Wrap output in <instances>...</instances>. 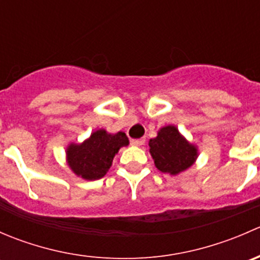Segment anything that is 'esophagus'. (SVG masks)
<instances>
[{
    "label": "esophagus",
    "instance_id": "obj_1",
    "mask_svg": "<svg viewBox=\"0 0 260 260\" xmlns=\"http://www.w3.org/2000/svg\"><path fill=\"white\" fill-rule=\"evenodd\" d=\"M145 142H146L145 138H138V140L131 141V143H132L133 146H142V145H145Z\"/></svg>",
    "mask_w": 260,
    "mask_h": 260
}]
</instances>
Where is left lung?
I'll use <instances>...</instances> for the list:
<instances>
[{"label":"left lung","mask_w":260,"mask_h":260,"mask_svg":"<svg viewBox=\"0 0 260 260\" xmlns=\"http://www.w3.org/2000/svg\"><path fill=\"white\" fill-rule=\"evenodd\" d=\"M148 146L154 166L172 176L190 169L199 157L198 146L188 142L172 124L159 128L156 137L149 140Z\"/></svg>","instance_id":"8db88e82"}]
</instances>
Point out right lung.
Segmentation results:
<instances>
[{
    "label": "right lung",
    "instance_id": "obj_1",
    "mask_svg": "<svg viewBox=\"0 0 260 260\" xmlns=\"http://www.w3.org/2000/svg\"><path fill=\"white\" fill-rule=\"evenodd\" d=\"M128 145L125 133L96 129L81 143H69L65 151L67 164L78 177L86 181L99 180L111 169L118 151Z\"/></svg>",
    "mask_w": 260,
    "mask_h": 260
}]
</instances>
